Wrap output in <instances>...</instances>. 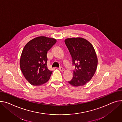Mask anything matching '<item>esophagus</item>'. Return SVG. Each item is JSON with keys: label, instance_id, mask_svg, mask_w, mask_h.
<instances>
[{"label": "esophagus", "instance_id": "34e87169", "mask_svg": "<svg viewBox=\"0 0 122 122\" xmlns=\"http://www.w3.org/2000/svg\"><path fill=\"white\" fill-rule=\"evenodd\" d=\"M59 70H60V71H64V69H63V67H59Z\"/></svg>", "mask_w": 122, "mask_h": 122}]
</instances>
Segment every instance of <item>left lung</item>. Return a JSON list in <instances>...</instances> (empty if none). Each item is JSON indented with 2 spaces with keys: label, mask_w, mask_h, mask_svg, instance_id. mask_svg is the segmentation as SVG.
Instances as JSON below:
<instances>
[{
  "label": "left lung",
  "mask_w": 122,
  "mask_h": 122,
  "mask_svg": "<svg viewBox=\"0 0 122 122\" xmlns=\"http://www.w3.org/2000/svg\"><path fill=\"white\" fill-rule=\"evenodd\" d=\"M75 66L73 77L68 82L78 87L85 85L96 71L98 58L92 45L82 38H67L65 40Z\"/></svg>",
  "instance_id": "8db88e82"
}]
</instances>
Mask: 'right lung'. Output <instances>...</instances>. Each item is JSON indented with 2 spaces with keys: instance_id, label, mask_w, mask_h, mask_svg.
Instances as JSON below:
<instances>
[{
  "instance_id": "add662e5",
  "label": "right lung",
  "mask_w": 122,
  "mask_h": 122,
  "mask_svg": "<svg viewBox=\"0 0 122 122\" xmlns=\"http://www.w3.org/2000/svg\"><path fill=\"white\" fill-rule=\"evenodd\" d=\"M56 43L54 38L40 36L24 46L20 56V68L31 85H42L50 79L52 71L47 68L46 54Z\"/></svg>"
}]
</instances>
